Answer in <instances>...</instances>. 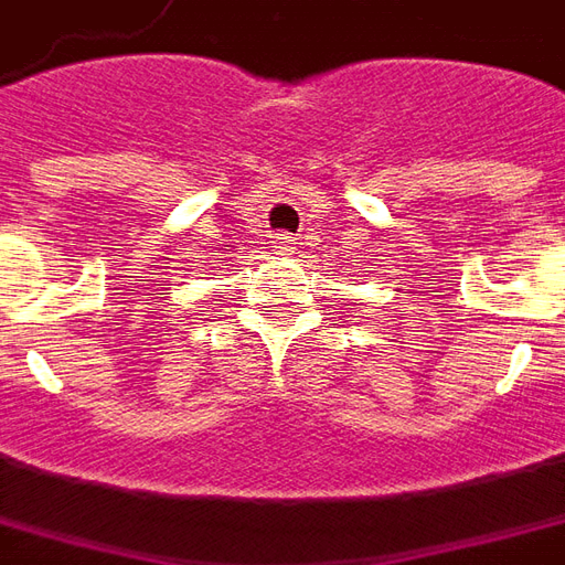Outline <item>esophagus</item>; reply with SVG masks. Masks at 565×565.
Instances as JSON below:
<instances>
[{"label":"esophagus","mask_w":565,"mask_h":565,"mask_svg":"<svg viewBox=\"0 0 565 565\" xmlns=\"http://www.w3.org/2000/svg\"><path fill=\"white\" fill-rule=\"evenodd\" d=\"M275 250H278V254H294L296 250L294 235H278V238H275Z\"/></svg>","instance_id":"34e87169"}]
</instances>
